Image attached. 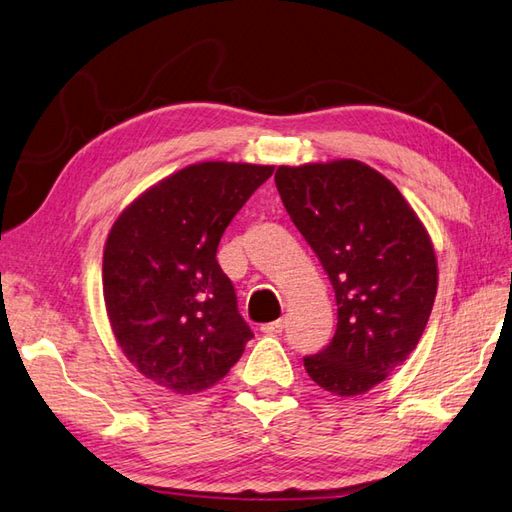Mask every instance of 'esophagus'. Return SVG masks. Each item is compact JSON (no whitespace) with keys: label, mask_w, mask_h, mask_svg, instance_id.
Wrapping results in <instances>:
<instances>
[{"label":"esophagus","mask_w":512,"mask_h":512,"mask_svg":"<svg viewBox=\"0 0 512 512\" xmlns=\"http://www.w3.org/2000/svg\"><path fill=\"white\" fill-rule=\"evenodd\" d=\"M285 324L287 322L280 317V320H276V322H269V324L260 326V331L267 333V335H278V333H282V328H285Z\"/></svg>","instance_id":"obj_1"}]
</instances>
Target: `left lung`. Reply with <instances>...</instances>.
Wrapping results in <instances>:
<instances>
[{
    "label": "left lung",
    "instance_id": "obj_1",
    "mask_svg": "<svg viewBox=\"0 0 512 512\" xmlns=\"http://www.w3.org/2000/svg\"><path fill=\"white\" fill-rule=\"evenodd\" d=\"M276 188L331 278L337 328L304 357L320 388L357 396L410 357L438 289L423 223L390 179L357 160L280 166Z\"/></svg>",
    "mask_w": 512,
    "mask_h": 512
}]
</instances>
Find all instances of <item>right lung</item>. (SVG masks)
<instances>
[{"label": "right lung", "instance_id": "1", "mask_svg": "<svg viewBox=\"0 0 512 512\" xmlns=\"http://www.w3.org/2000/svg\"><path fill=\"white\" fill-rule=\"evenodd\" d=\"M271 173L274 166L192 164L146 190L113 223L102 256L107 315L146 379L195 394L241 359L254 333L217 249Z\"/></svg>", "mask_w": 512, "mask_h": 512}]
</instances>
